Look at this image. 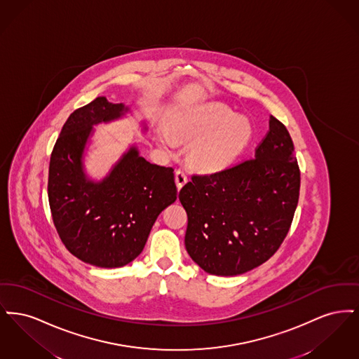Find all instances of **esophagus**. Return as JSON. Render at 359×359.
I'll return each instance as SVG.
<instances>
[{"label": "esophagus", "instance_id": "obj_1", "mask_svg": "<svg viewBox=\"0 0 359 359\" xmlns=\"http://www.w3.org/2000/svg\"><path fill=\"white\" fill-rule=\"evenodd\" d=\"M175 180H176V186L180 189L186 183H187V173L184 170H177L175 173Z\"/></svg>", "mask_w": 359, "mask_h": 359}]
</instances>
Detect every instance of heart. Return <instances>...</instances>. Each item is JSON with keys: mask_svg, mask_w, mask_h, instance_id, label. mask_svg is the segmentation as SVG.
I'll return each instance as SVG.
<instances>
[{"mask_svg": "<svg viewBox=\"0 0 359 359\" xmlns=\"http://www.w3.org/2000/svg\"><path fill=\"white\" fill-rule=\"evenodd\" d=\"M175 133L182 138H202L192 149L195 164L205 171H217L233 163L245 151L253 136L249 118L237 116L221 103L210 104L198 116L173 125ZM160 140L175 147L176 141L165 126L158 129Z\"/></svg>", "mask_w": 359, "mask_h": 359, "instance_id": "obj_1", "label": "heart"}]
</instances>
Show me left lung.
Segmentation results:
<instances>
[{
    "label": "left lung",
    "mask_w": 359,
    "mask_h": 359,
    "mask_svg": "<svg viewBox=\"0 0 359 359\" xmlns=\"http://www.w3.org/2000/svg\"><path fill=\"white\" fill-rule=\"evenodd\" d=\"M300 170L287 128L271 116L255 157L194 175L179 192L187 211L186 249L207 273L237 276L273 256L299 202Z\"/></svg>",
    "instance_id": "left-lung-1"
}]
</instances>
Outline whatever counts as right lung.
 <instances>
[{"label": "right lung", "instance_id": "add662e5", "mask_svg": "<svg viewBox=\"0 0 359 359\" xmlns=\"http://www.w3.org/2000/svg\"><path fill=\"white\" fill-rule=\"evenodd\" d=\"M129 109L98 97L69 114L50 160L48 201L56 231L71 255L100 268H120L144 249L158 214L176 201L171 167L149 163L130 147L101 182L87 177L83 154L93 126Z\"/></svg>", "mask_w": 359, "mask_h": 359}]
</instances>
